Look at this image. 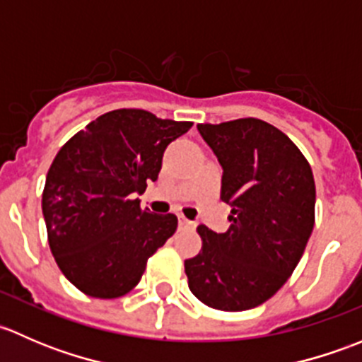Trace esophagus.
I'll return each mask as SVG.
<instances>
[{
  "instance_id": "1",
  "label": "esophagus",
  "mask_w": 362,
  "mask_h": 362,
  "mask_svg": "<svg viewBox=\"0 0 362 362\" xmlns=\"http://www.w3.org/2000/svg\"><path fill=\"white\" fill-rule=\"evenodd\" d=\"M178 226H180V228H194V222L189 221L185 215L180 214V215H178Z\"/></svg>"
}]
</instances>
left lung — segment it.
<instances>
[{"label":"left lung","mask_w":362,"mask_h":362,"mask_svg":"<svg viewBox=\"0 0 362 362\" xmlns=\"http://www.w3.org/2000/svg\"><path fill=\"white\" fill-rule=\"evenodd\" d=\"M222 166L229 229L198 226L203 247L184 262L191 293L206 306L243 312L293 275L315 222L312 168L294 141L261 119L198 124Z\"/></svg>","instance_id":"left-lung-1"}]
</instances>
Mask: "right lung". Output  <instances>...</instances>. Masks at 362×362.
<instances>
[{"mask_svg":"<svg viewBox=\"0 0 362 362\" xmlns=\"http://www.w3.org/2000/svg\"><path fill=\"white\" fill-rule=\"evenodd\" d=\"M192 127L138 108L103 113L61 147L47 173L42 210L49 247L69 282L113 299L140 282L177 215L151 214L133 199L158 180L163 154Z\"/></svg>","mask_w":362,"mask_h":362,"instance_id":"1","label":"right lung"}]
</instances>
